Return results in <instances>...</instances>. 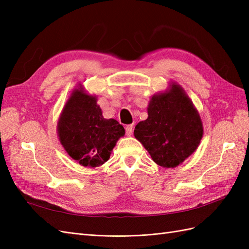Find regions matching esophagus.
<instances>
[{
  "instance_id": "obj_1",
  "label": "esophagus",
  "mask_w": 249,
  "mask_h": 249,
  "mask_svg": "<svg viewBox=\"0 0 249 249\" xmlns=\"http://www.w3.org/2000/svg\"><path fill=\"white\" fill-rule=\"evenodd\" d=\"M133 129H134V125L133 124H129L125 126V135L126 136H131L133 134Z\"/></svg>"
}]
</instances>
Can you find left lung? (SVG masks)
I'll use <instances>...</instances> for the list:
<instances>
[{
    "instance_id": "obj_1",
    "label": "left lung",
    "mask_w": 249,
    "mask_h": 249,
    "mask_svg": "<svg viewBox=\"0 0 249 249\" xmlns=\"http://www.w3.org/2000/svg\"><path fill=\"white\" fill-rule=\"evenodd\" d=\"M169 84L167 90L150 97L148 117L135 126L134 136L156 164L175 168L197 149L203 127L185 90L176 82Z\"/></svg>"
}]
</instances>
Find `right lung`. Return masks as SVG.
Returning a JSON list of instances; mask_svg holds the SVG:
<instances>
[{
	"label": "right lung",
	"mask_w": 249,
	"mask_h": 249,
	"mask_svg": "<svg viewBox=\"0 0 249 249\" xmlns=\"http://www.w3.org/2000/svg\"><path fill=\"white\" fill-rule=\"evenodd\" d=\"M59 141L71 159L84 167H100L107 162L124 129L117 120L106 119L96 95L79 84L72 90L57 124Z\"/></svg>",
	"instance_id": "obj_1"
}]
</instances>
